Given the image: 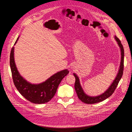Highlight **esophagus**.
Here are the masks:
<instances>
[{
	"instance_id": "obj_1",
	"label": "esophagus",
	"mask_w": 132,
	"mask_h": 132,
	"mask_svg": "<svg viewBox=\"0 0 132 132\" xmlns=\"http://www.w3.org/2000/svg\"><path fill=\"white\" fill-rule=\"evenodd\" d=\"M72 68H73V67H72Z\"/></svg>"
}]
</instances>
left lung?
<instances>
[{
    "label": "left lung",
    "mask_w": 132,
    "mask_h": 132,
    "mask_svg": "<svg viewBox=\"0 0 132 132\" xmlns=\"http://www.w3.org/2000/svg\"><path fill=\"white\" fill-rule=\"evenodd\" d=\"M114 38L117 42V43L120 47L121 50V59L120 62V67L118 70V72L117 75V76L116 77L115 79L113 81L111 85L109 87V88L105 91L103 93H102L101 95L97 96H90L84 92L81 85L80 83L79 78L78 77L77 75L73 73V75L76 79V81L75 82V89L76 90L77 93V96L78 98L84 103L87 104H94L98 102H101L106 99L110 97L113 93L115 91L120 80H121L123 73V69H124V48L120 40L118 38L117 36H114Z\"/></svg>",
    "instance_id": "left-lung-1"
}]
</instances>
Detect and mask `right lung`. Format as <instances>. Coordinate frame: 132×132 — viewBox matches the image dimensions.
Wrapping results in <instances>:
<instances>
[{
	"instance_id": "right-lung-1",
	"label": "right lung",
	"mask_w": 132,
	"mask_h": 132,
	"mask_svg": "<svg viewBox=\"0 0 132 132\" xmlns=\"http://www.w3.org/2000/svg\"><path fill=\"white\" fill-rule=\"evenodd\" d=\"M18 37L14 45L16 43ZM10 65L14 84L17 90L27 100L35 104L47 103L53 98L62 79L69 73L67 69L54 74L45 81L39 84L28 82L18 71L14 57V47L10 56Z\"/></svg>"
}]
</instances>
